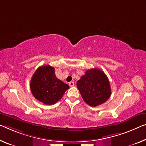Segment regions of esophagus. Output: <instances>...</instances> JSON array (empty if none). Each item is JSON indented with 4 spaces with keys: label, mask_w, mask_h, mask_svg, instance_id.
Masks as SVG:
<instances>
[{
    "label": "esophagus",
    "mask_w": 146,
    "mask_h": 146,
    "mask_svg": "<svg viewBox=\"0 0 146 146\" xmlns=\"http://www.w3.org/2000/svg\"><path fill=\"white\" fill-rule=\"evenodd\" d=\"M68 85H69V86H70V87H73L74 86V82H69Z\"/></svg>",
    "instance_id": "1"
}]
</instances>
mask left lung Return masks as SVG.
Instances as JSON below:
<instances>
[{
    "mask_svg": "<svg viewBox=\"0 0 146 146\" xmlns=\"http://www.w3.org/2000/svg\"><path fill=\"white\" fill-rule=\"evenodd\" d=\"M77 87L84 101L93 107L104 103L111 93L108 78L97 68L87 70L77 82Z\"/></svg>",
    "mask_w": 146,
    "mask_h": 146,
    "instance_id": "1",
    "label": "left lung"
}]
</instances>
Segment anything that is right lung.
Listing matches in <instances>:
<instances>
[{"label": "right lung", "instance_id": "right-lung-1", "mask_svg": "<svg viewBox=\"0 0 146 146\" xmlns=\"http://www.w3.org/2000/svg\"><path fill=\"white\" fill-rule=\"evenodd\" d=\"M30 87L35 98L47 105L55 104L69 89L68 85L56 77L55 68L50 65L40 66L35 71Z\"/></svg>", "mask_w": 146, "mask_h": 146}]
</instances>
